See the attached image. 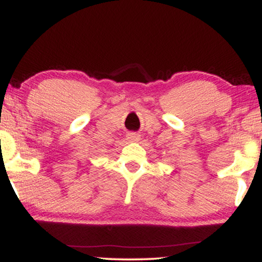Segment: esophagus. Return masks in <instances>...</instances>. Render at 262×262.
I'll use <instances>...</instances> for the list:
<instances>
[{"mask_svg":"<svg viewBox=\"0 0 262 262\" xmlns=\"http://www.w3.org/2000/svg\"><path fill=\"white\" fill-rule=\"evenodd\" d=\"M127 138L132 142H136V141H138L139 138H141V136H139L138 134H136V132H131V134L127 135Z\"/></svg>","mask_w":262,"mask_h":262,"instance_id":"esophagus-1","label":"esophagus"}]
</instances>
